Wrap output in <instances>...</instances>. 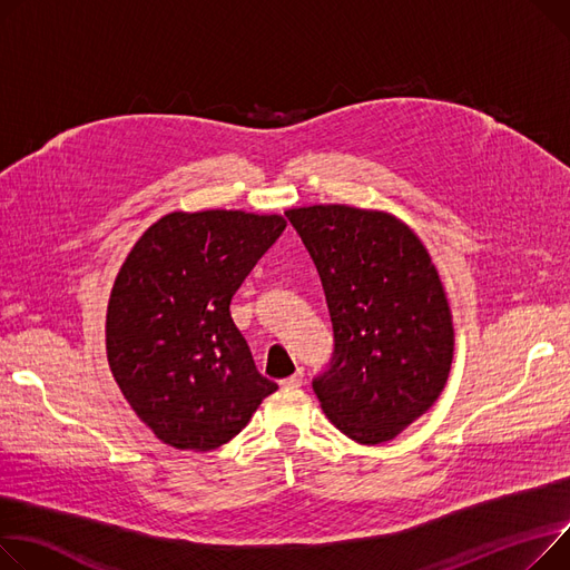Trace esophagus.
Instances as JSON below:
<instances>
[{
    "mask_svg": "<svg viewBox=\"0 0 570 570\" xmlns=\"http://www.w3.org/2000/svg\"><path fill=\"white\" fill-rule=\"evenodd\" d=\"M302 381H305V373H302V368H297L293 375L284 377L279 385L286 387V390H297V387H302Z\"/></svg>",
    "mask_w": 570,
    "mask_h": 570,
    "instance_id": "1",
    "label": "esophagus"
}]
</instances>
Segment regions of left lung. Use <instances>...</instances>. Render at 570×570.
Here are the masks:
<instances>
[{
  "instance_id": "left-lung-1",
  "label": "left lung",
  "mask_w": 570,
  "mask_h": 570,
  "mask_svg": "<svg viewBox=\"0 0 570 570\" xmlns=\"http://www.w3.org/2000/svg\"><path fill=\"white\" fill-rule=\"evenodd\" d=\"M325 291L334 353L314 377L327 420L360 444L396 438L438 401L453 323L435 265L407 224L344 204L286 210Z\"/></svg>"
}]
</instances>
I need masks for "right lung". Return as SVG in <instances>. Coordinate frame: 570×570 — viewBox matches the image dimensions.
<instances>
[{
    "mask_svg": "<svg viewBox=\"0 0 570 570\" xmlns=\"http://www.w3.org/2000/svg\"><path fill=\"white\" fill-rule=\"evenodd\" d=\"M284 229L282 215L178 210L150 224L124 261L107 305V362L165 444L217 449L277 390L229 307Z\"/></svg>",
    "mask_w": 570,
    "mask_h": 570,
    "instance_id": "obj_1",
    "label": "right lung"
}]
</instances>
